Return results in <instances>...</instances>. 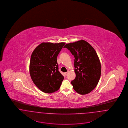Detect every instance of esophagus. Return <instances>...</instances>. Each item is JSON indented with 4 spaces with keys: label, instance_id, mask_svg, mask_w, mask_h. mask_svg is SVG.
<instances>
[{
    "label": "esophagus",
    "instance_id": "obj_1",
    "mask_svg": "<svg viewBox=\"0 0 128 128\" xmlns=\"http://www.w3.org/2000/svg\"><path fill=\"white\" fill-rule=\"evenodd\" d=\"M68 73V72H65V73H64V74H65V76H67Z\"/></svg>",
    "mask_w": 128,
    "mask_h": 128
}]
</instances>
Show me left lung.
<instances>
[{
  "label": "left lung",
  "mask_w": 128,
  "mask_h": 128,
  "mask_svg": "<svg viewBox=\"0 0 128 128\" xmlns=\"http://www.w3.org/2000/svg\"><path fill=\"white\" fill-rule=\"evenodd\" d=\"M74 56L75 79L72 81L74 90L80 94L92 91L100 78L101 66L97 53L84 40L67 44L64 46Z\"/></svg>",
  "instance_id": "1"
}]
</instances>
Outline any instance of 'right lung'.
<instances>
[{
    "mask_svg": "<svg viewBox=\"0 0 128 128\" xmlns=\"http://www.w3.org/2000/svg\"><path fill=\"white\" fill-rule=\"evenodd\" d=\"M65 43H42L30 56V74L37 87L46 93L58 91L64 79L58 71L57 56Z\"/></svg>",
    "mask_w": 128,
    "mask_h": 128,
    "instance_id": "obj_1",
    "label": "right lung"
}]
</instances>
